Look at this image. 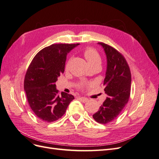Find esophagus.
Returning <instances> with one entry per match:
<instances>
[{
  "label": "esophagus",
  "instance_id": "34e87169",
  "mask_svg": "<svg viewBox=\"0 0 159 159\" xmlns=\"http://www.w3.org/2000/svg\"><path fill=\"white\" fill-rule=\"evenodd\" d=\"M78 99L81 101V102H83V103H85V102H87L88 101V99L87 98H84V97H79L78 98Z\"/></svg>",
  "mask_w": 159,
  "mask_h": 159
}]
</instances>
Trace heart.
<instances>
[{
	"mask_svg": "<svg viewBox=\"0 0 159 159\" xmlns=\"http://www.w3.org/2000/svg\"><path fill=\"white\" fill-rule=\"evenodd\" d=\"M84 57L87 60L88 64L90 67L95 66H101L102 64V58L101 56L97 50L92 48H88L84 51ZM71 59L70 58L66 65V70H68L70 68V66L71 64ZM84 87V84H80L78 85V88L79 89H82Z\"/></svg>",
	"mask_w": 159,
	"mask_h": 159,
	"instance_id": "heart-1",
	"label": "heart"
}]
</instances>
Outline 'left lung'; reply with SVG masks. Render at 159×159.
<instances>
[{"label":"left lung","mask_w":159,"mask_h":159,"mask_svg":"<svg viewBox=\"0 0 159 159\" xmlns=\"http://www.w3.org/2000/svg\"><path fill=\"white\" fill-rule=\"evenodd\" d=\"M98 44L103 46L107 56V67L103 85L107 98L93 117L99 123L106 124L116 119L128 103L131 93V74L123 54L103 42Z\"/></svg>","instance_id":"8db88e82"}]
</instances>
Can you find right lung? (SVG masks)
Segmentation results:
<instances>
[{
  "label": "right lung",
  "mask_w": 159,
  "mask_h": 159,
  "mask_svg": "<svg viewBox=\"0 0 159 159\" xmlns=\"http://www.w3.org/2000/svg\"><path fill=\"white\" fill-rule=\"evenodd\" d=\"M78 44H54L41 50L28 66L24 81L28 104L36 116L52 123L63 116L74 97L59 91L57 77L64 72L68 53Z\"/></svg>",
  "instance_id": "1"
}]
</instances>
